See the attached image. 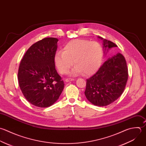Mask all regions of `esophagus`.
Wrapping results in <instances>:
<instances>
[{
  "instance_id": "1",
  "label": "esophagus",
  "mask_w": 146,
  "mask_h": 146,
  "mask_svg": "<svg viewBox=\"0 0 146 146\" xmlns=\"http://www.w3.org/2000/svg\"><path fill=\"white\" fill-rule=\"evenodd\" d=\"M74 80L73 79V78H66L65 80V81L66 82H70V81H74Z\"/></svg>"
}]
</instances>
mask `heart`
I'll return each instance as SVG.
<instances>
[{
    "instance_id": "obj_1",
    "label": "heart",
    "mask_w": 146,
    "mask_h": 146,
    "mask_svg": "<svg viewBox=\"0 0 146 146\" xmlns=\"http://www.w3.org/2000/svg\"><path fill=\"white\" fill-rule=\"evenodd\" d=\"M102 60V49L96 41L75 39L69 41L54 54V61L58 72L66 74L74 64L76 65L70 75L77 76L94 74L99 69Z\"/></svg>"
}]
</instances>
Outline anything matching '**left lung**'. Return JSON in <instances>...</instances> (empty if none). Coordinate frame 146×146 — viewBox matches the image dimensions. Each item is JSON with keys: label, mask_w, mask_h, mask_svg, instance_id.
Instances as JSON below:
<instances>
[{"label": "left lung", "mask_w": 146, "mask_h": 146, "mask_svg": "<svg viewBox=\"0 0 146 146\" xmlns=\"http://www.w3.org/2000/svg\"><path fill=\"white\" fill-rule=\"evenodd\" d=\"M103 41L105 55L117 47L114 42L98 36ZM128 79V69L124 56L118 53L109 58L97 72L86 80L85 95L92 104L98 106L109 105L123 93Z\"/></svg>", "instance_id": "left-lung-1"}]
</instances>
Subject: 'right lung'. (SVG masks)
I'll list each match as a JSON object with an SVG mask.
<instances>
[{
    "mask_svg": "<svg viewBox=\"0 0 146 146\" xmlns=\"http://www.w3.org/2000/svg\"><path fill=\"white\" fill-rule=\"evenodd\" d=\"M58 41L47 37L37 41L27 50L20 62L17 74L19 86L26 100L35 106H50L64 89V81L54 61Z\"/></svg>",
    "mask_w": 146,
    "mask_h": 146,
    "instance_id": "obj_1",
    "label": "right lung"
}]
</instances>
